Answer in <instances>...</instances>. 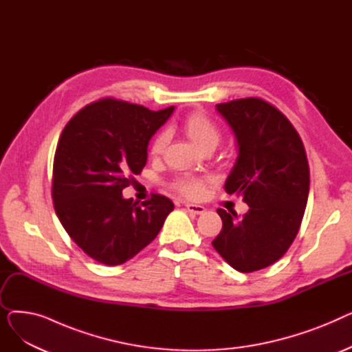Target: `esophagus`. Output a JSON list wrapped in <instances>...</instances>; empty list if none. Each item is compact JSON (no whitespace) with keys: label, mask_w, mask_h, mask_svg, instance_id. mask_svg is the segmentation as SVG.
<instances>
[{"label":"esophagus","mask_w":352,"mask_h":352,"mask_svg":"<svg viewBox=\"0 0 352 352\" xmlns=\"http://www.w3.org/2000/svg\"><path fill=\"white\" fill-rule=\"evenodd\" d=\"M186 208L188 210V212H192V214H202L206 211V208L202 206H197V204H186Z\"/></svg>","instance_id":"esophagus-1"}]
</instances>
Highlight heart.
Returning <instances> with one entry per match:
<instances>
[{"label":"heart","instance_id":"obj_1","mask_svg":"<svg viewBox=\"0 0 352 352\" xmlns=\"http://www.w3.org/2000/svg\"><path fill=\"white\" fill-rule=\"evenodd\" d=\"M182 129L191 142L198 146L199 150H204L207 146H217L221 140V131L218 125L206 114L192 113L182 122ZM170 135L166 131L160 133L151 145V154L161 155L168 144ZM206 181L194 177H179L174 181V188L187 198H201L204 194Z\"/></svg>","mask_w":352,"mask_h":352}]
</instances>
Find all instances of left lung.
Instances as JSON below:
<instances>
[{
	"mask_svg": "<svg viewBox=\"0 0 352 352\" xmlns=\"http://www.w3.org/2000/svg\"><path fill=\"white\" fill-rule=\"evenodd\" d=\"M232 129L238 157L226 191L243 197L250 210L218 208L223 230L215 251L239 272L263 270L287 252L298 234L309 192V166L302 141L278 109L260 98L217 104Z\"/></svg>",
	"mask_w": 352,
	"mask_h": 352,
	"instance_id": "left-lung-1",
	"label": "left lung"
}]
</instances>
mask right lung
<instances>
[{"label":"right lung","instance_id":"right-lung-1","mask_svg":"<svg viewBox=\"0 0 352 352\" xmlns=\"http://www.w3.org/2000/svg\"><path fill=\"white\" fill-rule=\"evenodd\" d=\"M104 98L65 125L54 157L52 199L64 230L105 265L131 260L158 235L173 201L154 194L141 206L122 190L146 164L148 142L174 113Z\"/></svg>","mask_w":352,"mask_h":352}]
</instances>
